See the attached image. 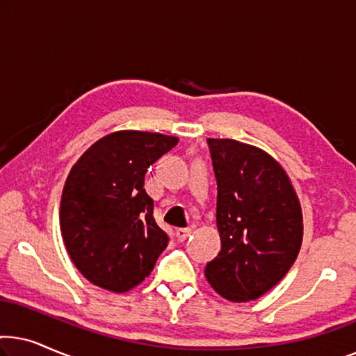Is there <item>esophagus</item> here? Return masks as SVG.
Wrapping results in <instances>:
<instances>
[{
	"instance_id": "1",
	"label": "esophagus",
	"mask_w": 356,
	"mask_h": 356,
	"mask_svg": "<svg viewBox=\"0 0 356 356\" xmlns=\"http://www.w3.org/2000/svg\"><path fill=\"white\" fill-rule=\"evenodd\" d=\"M191 235H193L191 228H178V230H177V240L178 241L188 240V238L191 236Z\"/></svg>"
}]
</instances>
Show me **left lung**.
<instances>
[{
  "label": "left lung",
  "instance_id": "8db88e82",
  "mask_svg": "<svg viewBox=\"0 0 356 356\" xmlns=\"http://www.w3.org/2000/svg\"><path fill=\"white\" fill-rule=\"evenodd\" d=\"M217 178L222 250L204 269L218 295L243 303L286 275L303 241V213L289 175L259 147L207 139Z\"/></svg>",
  "mask_w": 356,
  "mask_h": 356
}]
</instances>
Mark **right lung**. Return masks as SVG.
<instances>
[{"mask_svg":"<svg viewBox=\"0 0 356 356\" xmlns=\"http://www.w3.org/2000/svg\"><path fill=\"white\" fill-rule=\"evenodd\" d=\"M178 138L115 131L71 168L63 188L60 227L72 264L90 284L124 293L152 272L168 236L154 218L144 175Z\"/></svg>","mask_w":356,"mask_h":356,"instance_id":"add662e5","label":"right lung"}]
</instances>
